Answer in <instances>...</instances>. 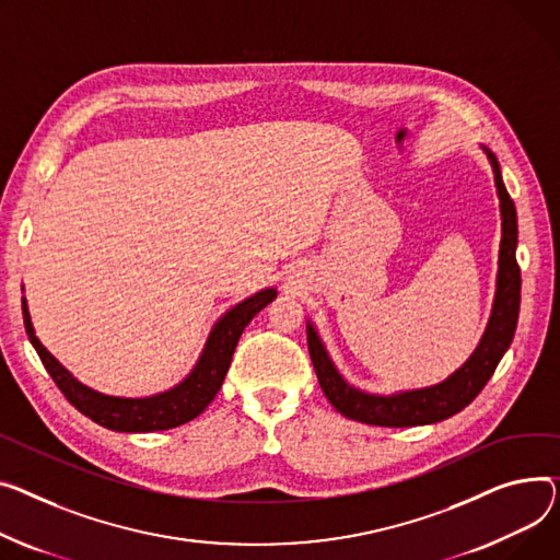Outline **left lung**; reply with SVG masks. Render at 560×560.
<instances>
[{
    "label": "left lung",
    "instance_id": "left-lung-1",
    "mask_svg": "<svg viewBox=\"0 0 560 560\" xmlns=\"http://www.w3.org/2000/svg\"><path fill=\"white\" fill-rule=\"evenodd\" d=\"M487 153L493 175H495V189L500 198V213H502V241H500V260H498V290L493 300V311L487 330H483L481 340L472 355L455 371L451 378H445L439 385L412 389V392H398L392 396L369 394L353 385H349L338 366L326 353L315 326L308 322V351L315 366V374L319 387L328 402L338 409L347 419L381 425V428H412V425H428L448 419L472 402V398L483 389L493 376L498 362L502 360L504 351L509 349L513 332L517 326L520 313V268L515 260V245H517V215L511 196L506 194V186L502 182L500 162L481 145Z\"/></svg>",
    "mask_w": 560,
    "mask_h": 560
}]
</instances>
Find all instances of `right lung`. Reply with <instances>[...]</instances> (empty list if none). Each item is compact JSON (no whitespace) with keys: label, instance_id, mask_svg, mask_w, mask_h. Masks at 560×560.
Here are the masks:
<instances>
[{"label":"right lung","instance_id":"right-lung-1","mask_svg":"<svg viewBox=\"0 0 560 560\" xmlns=\"http://www.w3.org/2000/svg\"><path fill=\"white\" fill-rule=\"evenodd\" d=\"M275 296H277V288H266L247 296L245 302L236 304L234 308H230L213 324L207 345L200 353V360L191 369V374L186 376L179 385L153 396H143V398L107 396L73 378L69 371L43 347V342L35 338L24 296H22V315H24V326L33 349L37 351V355H40L45 369L49 371V376L54 378L58 389L65 394V398L73 407L79 409L81 415L115 432H158V430H171L182 423H189L205 412L207 405L215 398L218 389L222 387V381L228 376L234 349L238 345V338L243 335L245 326L252 322V317L258 311H264L270 302H275Z\"/></svg>","mask_w":560,"mask_h":560}]
</instances>
